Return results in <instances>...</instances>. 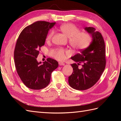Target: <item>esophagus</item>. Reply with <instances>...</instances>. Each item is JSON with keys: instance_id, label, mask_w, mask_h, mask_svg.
Returning a JSON list of instances; mask_svg holds the SVG:
<instances>
[{"instance_id": "obj_1", "label": "esophagus", "mask_w": 121, "mask_h": 121, "mask_svg": "<svg viewBox=\"0 0 121 121\" xmlns=\"http://www.w3.org/2000/svg\"><path fill=\"white\" fill-rule=\"evenodd\" d=\"M59 65H65V63H63V62H59Z\"/></svg>"}]
</instances>
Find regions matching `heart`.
<instances>
[{
  "instance_id": "heart-1",
  "label": "heart",
  "mask_w": 121,
  "mask_h": 121,
  "mask_svg": "<svg viewBox=\"0 0 121 121\" xmlns=\"http://www.w3.org/2000/svg\"><path fill=\"white\" fill-rule=\"evenodd\" d=\"M60 29L64 34L69 37L70 45L77 50H83L87 48L92 40L91 35L88 32H79V29L75 25L66 23L61 25ZM55 31L51 30L46 36V40L49 42L52 39ZM70 51L63 48L53 49L49 51V55L59 61H63L66 56L70 55Z\"/></svg>"
}]
</instances>
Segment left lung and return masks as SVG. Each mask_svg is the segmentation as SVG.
<instances>
[{"label":"left lung","instance_id":"8db88e82","mask_svg":"<svg viewBox=\"0 0 121 121\" xmlns=\"http://www.w3.org/2000/svg\"><path fill=\"white\" fill-rule=\"evenodd\" d=\"M85 29L91 35L92 41L89 47L71 58L77 63L71 65L74 71L69 77L70 86L79 91L93 86L101 77L106 65L105 43L101 34L92 27ZM81 64L82 68L78 69Z\"/></svg>","mask_w":121,"mask_h":121}]
</instances>
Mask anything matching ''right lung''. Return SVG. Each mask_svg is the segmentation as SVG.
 <instances>
[{
  "label": "right lung",
  "mask_w": 121,
  "mask_h": 121,
  "mask_svg": "<svg viewBox=\"0 0 121 121\" xmlns=\"http://www.w3.org/2000/svg\"><path fill=\"white\" fill-rule=\"evenodd\" d=\"M55 23L35 22L25 27L17 40L14 51L15 69L23 83L30 89L44 88L50 83L51 73L58 66V62L52 58H48L43 64L36 59L49 30Z\"/></svg>",
  "instance_id": "obj_1"
}]
</instances>
